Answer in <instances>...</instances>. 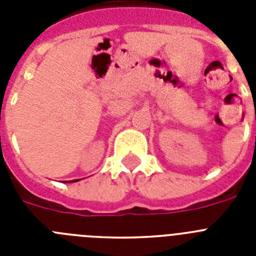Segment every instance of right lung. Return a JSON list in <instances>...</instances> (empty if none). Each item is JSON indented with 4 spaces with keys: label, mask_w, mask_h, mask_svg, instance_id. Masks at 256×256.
<instances>
[{
    "label": "right lung",
    "mask_w": 256,
    "mask_h": 256,
    "mask_svg": "<svg viewBox=\"0 0 256 256\" xmlns=\"http://www.w3.org/2000/svg\"><path fill=\"white\" fill-rule=\"evenodd\" d=\"M76 180H72V182H76Z\"/></svg>",
    "instance_id": "1"
}]
</instances>
